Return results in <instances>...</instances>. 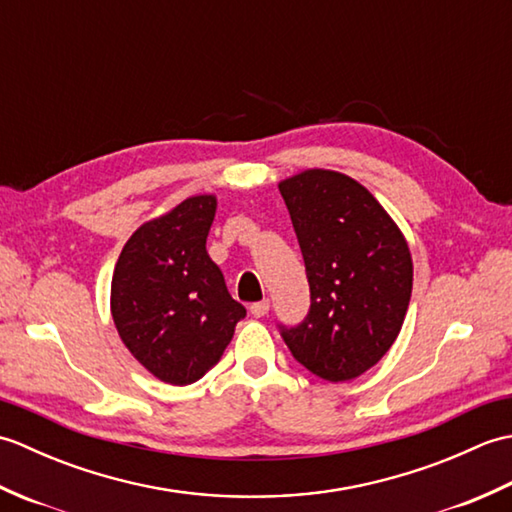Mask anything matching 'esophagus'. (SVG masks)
Segmentation results:
<instances>
[{"label": "esophagus", "instance_id": "obj_1", "mask_svg": "<svg viewBox=\"0 0 512 512\" xmlns=\"http://www.w3.org/2000/svg\"><path fill=\"white\" fill-rule=\"evenodd\" d=\"M268 310H270V301L268 299H262V301H257V303H253V306H250V314H253V317H264V314H268Z\"/></svg>", "mask_w": 512, "mask_h": 512}]
</instances>
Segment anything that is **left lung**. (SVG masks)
<instances>
[{
	"instance_id": "left-lung-1",
	"label": "left lung",
	"mask_w": 512,
	"mask_h": 512,
	"mask_svg": "<svg viewBox=\"0 0 512 512\" xmlns=\"http://www.w3.org/2000/svg\"><path fill=\"white\" fill-rule=\"evenodd\" d=\"M310 284V312L281 336L330 383L374 367L400 334L413 286L409 244L361 182L306 169L279 182Z\"/></svg>"
}]
</instances>
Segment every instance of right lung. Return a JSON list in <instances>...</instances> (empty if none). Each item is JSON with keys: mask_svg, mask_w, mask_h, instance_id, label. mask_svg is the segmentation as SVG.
Masks as SVG:
<instances>
[{"mask_svg": "<svg viewBox=\"0 0 512 512\" xmlns=\"http://www.w3.org/2000/svg\"><path fill=\"white\" fill-rule=\"evenodd\" d=\"M215 195H193L127 239L112 275V319L162 383L191 385L220 361L246 317L206 253Z\"/></svg>", "mask_w": 512, "mask_h": 512, "instance_id": "add662e5", "label": "right lung"}]
</instances>
